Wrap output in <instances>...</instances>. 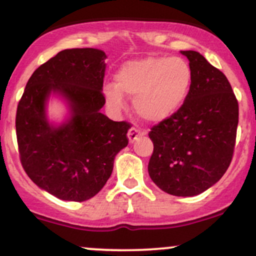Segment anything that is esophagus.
<instances>
[{"label":"esophagus","mask_w":256,"mask_h":256,"mask_svg":"<svg viewBox=\"0 0 256 256\" xmlns=\"http://www.w3.org/2000/svg\"><path fill=\"white\" fill-rule=\"evenodd\" d=\"M142 134H144V132L140 131L138 128H131L130 130H128V140H130L131 143L134 142V140H136L140 136H142Z\"/></svg>","instance_id":"34e87169"}]
</instances>
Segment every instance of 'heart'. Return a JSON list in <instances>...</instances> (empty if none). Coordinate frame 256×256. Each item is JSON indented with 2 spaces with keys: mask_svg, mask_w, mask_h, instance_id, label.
I'll use <instances>...</instances> for the list:
<instances>
[{
  "mask_svg": "<svg viewBox=\"0 0 256 256\" xmlns=\"http://www.w3.org/2000/svg\"><path fill=\"white\" fill-rule=\"evenodd\" d=\"M192 80V68L184 58L148 56L122 64L116 73V84H106L104 94L114 110L124 107L122 93L134 98L138 116L146 122H158L182 107Z\"/></svg>",
  "mask_w": 256,
  "mask_h": 256,
  "instance_id": "heart-1",
  "label": "heart"
}]
</instances>
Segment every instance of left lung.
I'll list each match as a JSON object with an SVG mask.
<instances>
[{
  "label": "left lung",
  "instance_id": "8db88e82",
  "mask_svg": "<svg viewBox=\"0 0 256 256\" xmlns=\"http://www.w3.org/2000/svg\"><path fill=\"white\" fill-rule=\"evenodd\" d=\"M192 80L182 107L149 137L154 150L148 164L152 180L174 196H195L224 176L236 144L238 102L228 78L198 52H180Z\"/></svg>",
  "mask_w": 256,
  "mask_h": 256
}]
</instances>
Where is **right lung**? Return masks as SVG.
I'll list each match as a JSON object with an SVG mask.
<instances>
[{
	"instance_id": "obj_1",
	"label": "right lung",
	"mask_w": 256,
	"mask_h": 256,
	"mask_svg": "<svg viewBox=\"0 0 256 256\" xmlns=\"http://www.w3.org/2000/svg\"><path fill=\"white\" fill-rule=\"evenodd\" d=\"M104 52L64 49L40 64L28 79L16 116L19 156L26 174L40 189L64 201H86L113 171L114 158L128 143V122L102 114ZM52 92L68 100L72 118L49 124L46 100Z\"/></svg>"
}]
</instances>
